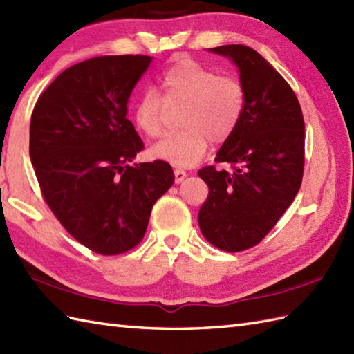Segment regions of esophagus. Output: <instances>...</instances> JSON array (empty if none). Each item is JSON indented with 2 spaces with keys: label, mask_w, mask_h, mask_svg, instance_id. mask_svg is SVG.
<instances>
[{
  "label": "esophagus",
  "mask_w": 354,
  "mask_h": 354,
  "mask_svg": "<svg viewBox=\"0 0 354 354\" xmlns=\"http://www.w3.org/2000/svg\"><path fill=\"white\" fill-rule=\"evenodd\" d=\"M185 176H187V173L183 169H175V183L176 184L183 183L184 179H185Z\"/></svg>",
  "instance_id": "34e87169"
}]
</instances>
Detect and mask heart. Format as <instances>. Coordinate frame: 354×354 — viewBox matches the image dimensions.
Listing matches in <instances>:
<instances>
[{
  "mask_svg": "<svg viewBox=\"0 0 354 354\" xmlns=\"http://www.w3.org/2000/svg\"><path fill=\"white\" fill-rule=\"evenodd\" d=\"M164 100L184 103L179 123L184 129L170 132L150 149V155L179 167L196 164L207 153L209 140H228L243 117L246 94L236 77L219 76L213 68L190 57H181L160 77ZM164 102L153 89H145L133 102L135 126L150 138L162 132Z\"/></svg>",
  "mask_w": 354,
  "mask_h": 354,
  "instance_id": "1",
  "label": "heart"
}]
</instances>
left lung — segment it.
Returning <instances> with one entry per match:
<instances>
[{
  "label": "left lung",
  "mask_w": 354,
  "mask_h": 354,
  "mask_svg": "<svg viewBox=\"0 0 354 354\" xmlns=\"http://www.w3.org/2000/svg\"><path fill=\"white\" fill-rule=\"evenodd\" d=\"M208 51L236 65L246 103L237 129L214 160L232 170H199L208 198L198 222L209 243L239 252L274 228L301 187L304 120L295 93L257 51L237 44Z\"/></svg>",
  "instance_id": "8db88e82"
}]
</instances>
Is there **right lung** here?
<instances>
[{
  "mask_svg": "<svg viewBox=\"0 0 354 354\" xmlns=\"http://www.w3.org/2000/svg\"><path fill=\"white\" fill-rule=\"evenodd\" d=\"M150 56H100L73 65L41 94L30 160L51 212L89 250L137 246L155 202L175 183L170 164L133 162L142 141L127 103Z\"/></svg>",
  "mask_w": 354,
  "mask_h": 354,
  "instance_id": "add662e5",
  "label": "right lung"
}]
</instances>
